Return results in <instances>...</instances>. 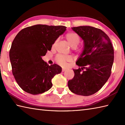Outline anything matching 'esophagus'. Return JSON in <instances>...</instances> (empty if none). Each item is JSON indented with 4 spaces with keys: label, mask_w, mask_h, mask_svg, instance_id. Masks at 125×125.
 <instances>
[{
    "label": "esophagus",
    "mask_w": 125,
    "mask_h": 125,
    "mask_svg": "<svg viewBox=\"0 0 125 125\" xmlns=\"http://www.w3.org/2000/svg\"><path fill=\"white\" fill-rule=\"evenodd\" d=\"M65 70H66V69L65 68H62V72H64V71H65Z\"/></svg>",
    "instance_id": "esophagus-1"
}]
</instances>
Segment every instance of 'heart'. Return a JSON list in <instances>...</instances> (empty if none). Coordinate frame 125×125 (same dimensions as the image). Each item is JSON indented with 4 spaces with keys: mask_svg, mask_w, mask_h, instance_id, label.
<instances>
[{
    "mask_svg": "<svg viewBox=\"0 0 125 125\" xmlns=\"http://www.w3.org/2000/svg\"><path fill=\"white\" fill-rule=\"evenodd\" d=\"M66 39L67 40L69 43L70 44V46L73 47H77L79 42H80V37L77 34L74 32H69L66 34L65 36ZM56 42L53 44V46H54ZM79 51H82L83 50V47H79L77 48ZM72 61V58L69 56H64L62 55H58L56 57V62L62 66H65L67 62H71Z\"/></svg>",
    "mask_w": 125,
    "mask_h": 125,
    "instance_id": "1",
    "label": "heart"
}]
</instances>
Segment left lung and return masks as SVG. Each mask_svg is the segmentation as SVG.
<instances>
[{
	"mask_svg": "<svg viewBox=\"0 0 125 125\" xmlns=\"http://www.w3.org/2000/svg\"><path fill=\"white\" fill-rule=\"evenodd\" d=\"M83 40L84 50L73 69L75 75L68 82L70 91L88 96L98 92L109 78L114 61V50L109 37L104 31L91 26L73 27Z\"/></svg>",
	"mask_w": 125,
	"mask_h": 125,
	"instance_id": "left-lung-1",
	"label": "left lung"
}]
</instances>
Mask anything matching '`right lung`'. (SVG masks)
Masks as SVG:
<instances>
[{
	"label": "right lung",
	"mask_w": 125,
	"mask_h": 125,
	"mask_svg": "<svg viewBox=\"0 0 125 125\" xmlns=\"http://www.w3.org/2000/svg\"><path fill=\"white\" fill-rule=\"evenodd\" d=\"M63 26L36 25L21 30L10 50L12 73L23 91L31 94L47 91L52 87V79L62 68L49 65L42 59L52 45L64 32Z\"/></svg>",
	"instance_id": "right-lung-1"
}]
</instances>
